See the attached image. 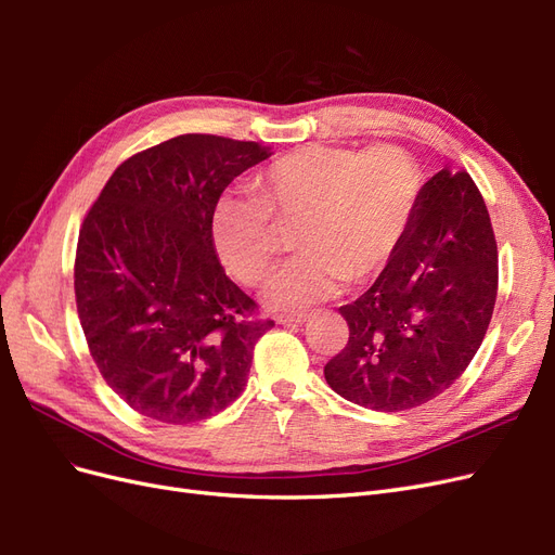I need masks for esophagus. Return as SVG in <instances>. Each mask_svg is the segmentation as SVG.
<instances>
[{"label": "esophagus", "instance_id": "esophagus-1", "mask_svg": "<svg viewBox=\"0 0 555 555\" xmlns=\"http://www.w3.org/2000/svg\"><path fill=\"white\" fill-rule=\"evenodd\" d=\"M312 314L310 312H294V314H278V324L282 326H296V324H306Z\"/></svg>", "mask_w": 555, "mask_h": 555}]
</instances>
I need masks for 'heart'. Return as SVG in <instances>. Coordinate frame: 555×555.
<instances>
[{
  "mask_svg": "<svg viewBox=\"0 0 555 555\" xmlns=\"http://www.w3.org/2000/svg\"><path fill=\"white\" fill-rule=\"evenodd\" d=\"M255 194L224 192L210 210L217 259L247 284L271 268L280 227H298L296 249L263 287L273 310H306L365 280L391 259L410 227L418 171L405 150L300 145L257 178Z\"/></svg>",
  "mask_w": 555,
  "mask_h": 555,
  "instance_id": "b5f03b06",
  "label": "heart"
}]
</instances>
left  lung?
Here are the masks:
<instances>
[{"instance_id":"left-lung-1","label":"left lung","mask_w":555,"mask_h":555,"mask_svg":"<svg viewBox=\"0 0 555 555\" xmlns=\"http://www.w3.org/2000/svg\"><path fill=\"white\" fill-rule=\"evenodd\" d=\"M498 294V245L465 171L442 169L416 194L405 236L373 287L340 314L349 343L324 365L331 389L377 412L424 405L477 354Z\"/></svg>"}]
</instances>
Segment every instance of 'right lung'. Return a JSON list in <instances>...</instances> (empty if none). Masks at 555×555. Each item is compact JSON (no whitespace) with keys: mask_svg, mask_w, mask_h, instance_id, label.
I'll list each match as a JSON object with an SVG mask.
<instances>
[{"mask_svg":"<svg viewBox=\"0 0 555 555\" xmlns=\"http://www.w3.org/2000/svg\"><path fill=\"white\" fill-rule=\"evenodd\" d=\"M271 147L182 133L117 166L82 222L74 289L90 354L131 410L194 424L236 400L275 324L215 255L210 210Z\"/></svg>","mask_w":555,"mask_h":555,"instance_id":"obj_1","label":"right lung"}]
</instances>
